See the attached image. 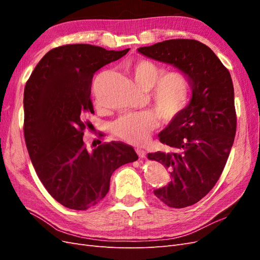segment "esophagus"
I'll return each instance as SVG.
<instances>
[{"label": "esophagus", "instance_id": "1", "mask_svg": "<svg viewBox=\"0 0 260 260\" xmlns=\"http://www.w3.org/2000/svg\"><path fill=\"white\" fill-rule=\"evenodd\" d=\"M136 152H137V154L139 155L140 158H144V157L146 156V152L143 151V149H141V148H137Z\"/></svg>", "mask_w": 260, "mask_h": 260}]
</instances>
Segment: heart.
<instances>
[{"label":"heart","instance_id":"b5f03b06","mask_svg":"<svg viewBox=\"0 0 260 260\" xmlns=\"http://www.w3.org/2000/svg\"><path fill=\"white\" fill-rule=\"evenodd\" d=\"M136 84L144 91L151 90L154 108L162 120H171L186 106L190 98V78L181 70L164 69L148 59H138L128 67ZM157 125L153 112H139L121 116L113 123L115 136L125 142L143 145L152 130Z\"/></svg>","mask_w":260,"mask_h":260}]
</instances>
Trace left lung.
I'll use <instances>...</instances> for the list:
<instances>
[{
	"label": "left lung",
	"mask_w": 260,
	"mask_h": 260,
	"mask_svg": "<svg viewBox=\"0 0 260 260\" xmlns=\"http://www.w3.org/2000/svg\"><path fill=\"white\" fill-rule=\"evenodd\" d=\"M190 78V103L159 135L174 152L148 153L147 158L169 169L171 181L154 191L172 208L191 206L207 195L221 176L237 131L231 75L207 45L172 39L138 49Z\"/></svg>",
	"instance_id": "1"
}]
</instances>
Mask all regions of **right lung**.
<instances>
[{
	"mask_svg": "<svg viewBox=\"0 0 260 260\" xmlns=\"http://www.w3.org/2000/svg\"><path fill=\"white\" fill-rule=\"evenodd\" d=\"M128 51L58 46L44 55L26 83L23 135L30 159L46 191L67 208L95 206L107 194L113 172L138 159L133 147L122 142L102 143L92 151L83 142L89 127L83 118L94 114L93 75Z\"/></svg>",
	"mask_w": 260,
	"mask_h": 260,
	"instance_id": "obj_1",
	"label": "right lung"
}]
</instances>
